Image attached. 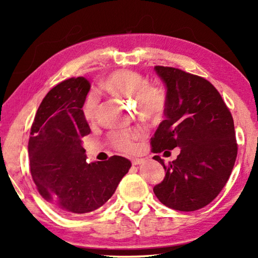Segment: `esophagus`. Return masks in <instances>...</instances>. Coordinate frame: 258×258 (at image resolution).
<instances>
[{
	"label": "esophagus",
	"instance_id": "esophagus-1",
	"mask_svg": "<svg viewBox=\"0 0 258 258\" xmlns=\"http://www.w3.org/2000/svg\"><path fill=\"white\" fill-rule=\"evenodd\" d=\"M143 161H145V159H142V158H132V159H131V163H132V165H140V164H142Z\"/></svg>",
	"mask_w": 258,
	"mask_h": 258
}]
</instances>
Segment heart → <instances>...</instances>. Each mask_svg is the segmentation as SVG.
Instances as JSON below:
<instances>
[{
  "label": "heart",
  "mask_w": 258,
  "mask_h": 258,
  "mask_svg": "<svg viewBox=\"0 0 258 258\" xmlns=\"http://www.w3.org/2000/svg\"><path fill=\"white\" fill-rule=\"evenodd\" d=\"M101 87L120 98L133 99L135 110L146 119H156L163 115L167 97L165 91L158 85L148 84V80L138 72L123 69L116 71L104 77L100 83ZM99 104L95 93L87 95L83 103V115L87 121H93ZM143 135V131L135 127L128 131H115L109 135L110 145L124 152L133 151L135 141Z\"/></svg>",
  "instance_id": "b5f03b06"
}]
</instances>
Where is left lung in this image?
<instances>
[{
    "instance_id": "8db88e82",
    "label": "left lung",
    "mask_w": 258,
    "mask_h": 258,
    "mask_svg": "<svg viewBox=\"0 0 258 258\" xmlns=\"http://www.w3.org/2000/svg\"><path fill=\"white\" fill-rule=\"evenodd\" d=\"M167 87L165 120L151 139V151L169 152L180 147L177 158L164 166L165 177L154 186L161 204L194 212L217 197L235 163L238 145L232 115L211 82L174 67L155 66Z\"/></svg>"
}]
</instances>
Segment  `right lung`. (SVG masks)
I'll return each mask as SVG.
<instances>
[{
  "instance_id": "obj_1",
  "label": "right lung",
  "mask_w": 258,
  "mask_h": 258,
  "mask_svg": "<svg viewBox=\"0 0 258 258\" xmlns=\"http://www.w3.org/2000/svg\"><path fill=\"white\" fill-rule=\"evenodd\" d=\"M89 90L84 77L59 83L43 99L30 127L33 181L42 197L63 214H84L101 207L131 167V161L120 156L86 163L81 139L91 128L82 108Z\"/></svg>"
}]
</instances>
